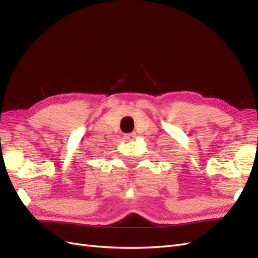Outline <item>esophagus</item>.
Here are the masks:
<instances>
[{
    "instance_id": "34e87169",
    "label": "esophagus",
    "mask_w": 258,
    "mask_h": 258,
    "mask_svg": "<svg viewBox=\"0 0 258 258\" xmlns=\"http://www.w3.org/2000/svg\"><path fill=\"white\" fill-rule=\"evenodd\" d=\"M135 138H136V134H134V132H132V134L124 135V139L127 140H135Z\"/></svg>"
}]
</instances>
